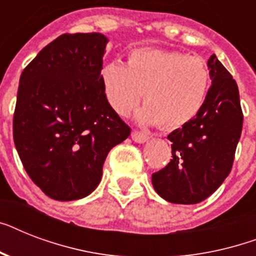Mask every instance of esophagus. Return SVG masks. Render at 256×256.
Segmentation results:
<instances>
[{
    "instance_id": "esophagus-1",
    "label": "esophagus",
    "mask_w": 256,
    "mask_h": 256,
    "mask_svg": "<svg viewBox=\"0 0 256 256\" xmlns=\"http://www.w3.org/2000/svg\"><path fill=\"white\" fill-rule=\"evenodd\" d=\"M132 138L134 142H136V144H144V142H148V140H150V136H148V134H144V132H132Z\"/></svg>"
}]
</instances>
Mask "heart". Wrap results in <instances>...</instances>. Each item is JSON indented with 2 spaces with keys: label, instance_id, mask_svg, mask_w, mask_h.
<instances>
[{
  "label": "heart",
  "instance_id": "obj_1",
  "mask_svg": "<svg viewBox=\"0 0 256 256\" xmlns=\"http://www.w3.org/2000/svg\"><path fill=\"white\" fill-rule=\"evenodd\" d=\"M100 81L114 112L128 114L140 104L144 124H160L178 128L198 116L206 100L210 73L203 60L175 50L138 48L128 56V64H104Z\"/></svg>",
  "mask_w": 256,
  "mask_h": 256
}]
</instances>
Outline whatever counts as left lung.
<instances>
[{"instance_id":"left-lung-1","label":"left lung","mask_w":256,"mask_h":256,"mask_svg":"<svg viewBox=\"0 0 256 256\" xmlns=\"http://www.w3.org/2000/svg\"><path fill=\"white\" fill-rule=\"evenodd\" d=\"M207 68L211 88L202 110L168 134L172 160L152 176L158 195L170 203L195 204L210 196L230 174L242 134L236 82L215 54Z\"/></svg>"}]
</instances>
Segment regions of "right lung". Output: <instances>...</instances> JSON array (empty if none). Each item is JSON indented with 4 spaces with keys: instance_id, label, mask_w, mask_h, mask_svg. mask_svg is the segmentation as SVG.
Masks as SVG:
<instances>
[{
    "instance_id": "obj_1",
    "label": "right lung",
    "mask_w": 256,
    "mask_h": 256,
    "mask_svg": "<svg viewBox=\"0 0 256 256\" xmlns=\"http://www.w3.org/2000/svg\"><path fill=\"white\" fill-rule=\"evenodd\" d=\"M108 42L100 33L62 34L20 78L14 144L32 180L56 200L92 194L108 152L132 132L100 81Z\"/></svg>"
}]
</instances>
